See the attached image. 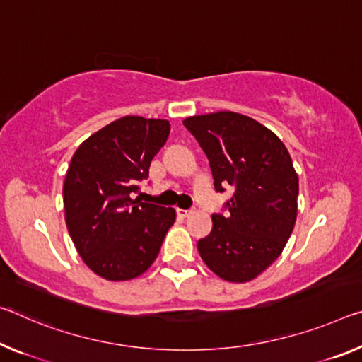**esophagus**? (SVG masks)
I'll use <instances>...</instances> for the list:
<instances>
[{
    "mask_svg": "<svg viewBox=\"0 0 362 362\" xmlns=\"http://www.w3.org/2000/svg\"><path fill=\"white\" fill-rule=\"evenodd\" d=\"M192 214V211H187V209H177V216L179 217H183V219H185V217H188Z\"/></svg>",
    "mask_w": 362,
    "mask_h": 362,
    "instance_id": "34e87169",
    "label": "esophagus"
}]
</instances>
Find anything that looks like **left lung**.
Returning <instances> with one entry per match:
<instances>
[{
    "mask_svg": "<svg viewBox=\"0 0 362 362\" xmlns=\"http://www.w3.org/2000/svg\"><path fill=\"white\" fill-rule=\"evenodd\" d=\"M209 159L214 188H235L228 214L212 216L198 251L217 277L251 282L282 255L298 212V174L272 130L232 111L183 120Z\"/></svg>",
    "mask_w": 362,
    "mask_h": 362,
    "instance_id": "1",
    "label": "left lung"
}]
</instances>
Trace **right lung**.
Listing matches in <instances>:
<instances>
[{
    "instance_id": "obj_1",
    "label": "right lung",
    "mask_w": 362,
    "mask_h": 362,
    "mask_svg": "<svg viewBox=\"0 0 362 362\" xmlns=\"http://www.w3.org/2000/svg\"><path fill=\"white\" fill-rule=\"evenodd\" d=\"M170 132L165 119L125 116L90 135L74 153L62 197L66 226L90 271L111 282L151 267L175 209L132 199Z\"/></svg>"
}]
</instances>
